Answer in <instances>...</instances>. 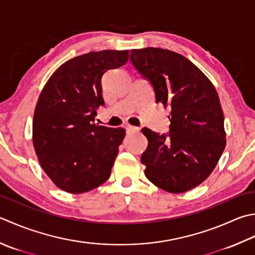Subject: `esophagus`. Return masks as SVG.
<instances>
[{
  "label": "esophagus",
  "instance_id": "esophagus-1",
  "mask_svg": "<svg viewBox=\"0 0 255 255\" xmlns=\"http://www.w3.org/2000/svg\"><path fill=\"white\" fill-rule=\"evenodd\" d=\"M126 131H127V133H130V132H137L139 129L137 128V127H133V126H130V125H127L126 127Z\"/></svg>",
  "mask_w": 255,
  "mask_h": 255
}]
</instances>
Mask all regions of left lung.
I'll use <instances>...</instances> for the list:
<instances>
[{
    "mask_svg": "<svg viewBox=\"0 0 255 255\" xmlns=\"http://www.w3.org/2000/svg\"><path fill=\"white\" fill-rule=\"evenodd\" d=\"M130 61L151 83L156 103L171 108L168 134L141 130L148 139L141 154L144 174L164 191L191 190L210 176L226 148L216 88L187 57L169 49H131Z\"/></svg>",
    "mask_w": 255,
    "mask_h": 255,
    "instance_id": "8db88e82",
    "label": "left lung"
}]
</instances>
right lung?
<instances>
[{
	"label": "right lung",
	"mask_w": 255,
	"mask_h": 255,
	"mask_svg": "<svg viewBox=\"0 0 255 255\" xmlns=\"http://www.w3.org/2000/svg\"><path fill=\"white\" fill-rule=\"evenodd\" d=\"M129 51L91 52L54 72L39 95L33 144L45 173L62 190L78 194L107 180L124 140V128L95 124L104 106L102 77L126 64Z\"/></svg>",
	"instance_id": "obj_1"
}]
</instances>
